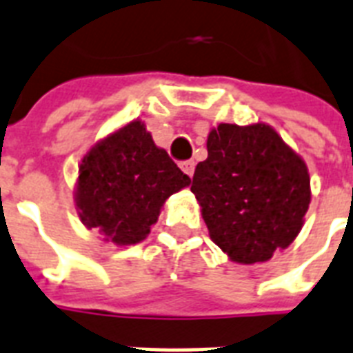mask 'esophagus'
<instances>
[{
  "instance_id": "obj_1",
  "label": "esophagus",
  "mask_w": 353,
  "mask_h": 353,
  "mask_svg": "<svg viewBox=\"0 0 353 353\" xmlns=\"http://www.w3.org/2000/svg\"><path fill=\"white\" fill-rule=\"evenodd\" d=\"M179 167H181V170L185 172L186 176L192 177V176H194V170H196V163L192 161V159H188V161H183Z\"/></svg>"
}]
</instances>
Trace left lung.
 Segmentation results:
<instances>
[{
	"label": "left lung",
	"mask_w": 353,
	"mask_h": 353,
	"mask_svg": "<svg viewBox=\"0 0 353 353\" xmlns=\"http://www.w3.org/2000/svg\"><path fill=\"white\" fill-rule=\"evenodd\" d=\"M206 150L190 190L210 239L236 263H265L303 228L312 197L306 163L265 123H221Z\"/></svg>",
	"instance_id": "obj_1"
}]
</instances>
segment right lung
I'll list each match as a JSON object with an SVG mask.
<instances>
[{"label":"right lung","mask_w":353,"mask_h":353,"mask_svg":"<svg viewBox=\"0 0 353 353\" xmlns=\"http://www.w3.org/2000/svg\"><path fill=\"white\" fill-rule=\"evenodd\" d=\"M190 185L139 119L96 143L79 165L76 208L107 241L136 245L150 234L163 203Z\"/></svg>","instance_id":"1"}]
</instances>
